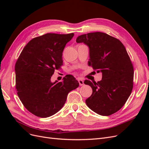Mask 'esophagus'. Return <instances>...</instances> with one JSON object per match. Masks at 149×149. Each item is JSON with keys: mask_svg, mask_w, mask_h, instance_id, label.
I'll return each instance as SVG.
<instances>
[{"mask_svg": "<svg viewBox=\"0 0 149 149\" xmlns=\"http://www.w3.org/2000/svg\"><path fill=\"white\" fill-rule=\"evenodd\" d=\"M78 83H79V84L80 86L84 85V81H83L81 78H78Z\"/></svg>", "mask_w": 149, "mask_h": 149, "instance_id": "1", "label": "esophagus"}]
</instances>
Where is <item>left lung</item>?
Instances as JSON below:
<instances>
[{
    "instance_id": "obj_1",
    "label": "left lung",
    "mask_w": 149,
    "mask_h": 149,
    "mask_svg": "<svg viewBox=\"0 0 149 149\" xmlns=\"http://www.w3.org/2000/svg\"><path fill=\"white\" fill-rule=\"evenodd\" d=\"M76 42L89 47L88 65L102 76L97 83L84 81L93 89L86 103L100 115L115 113L125 104L133 88L134 68L125 47L118 39L99 31L80 35Z\"/></svg>"
}]
</instances>
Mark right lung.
I'll list each match as a JSON object with an SVG mask.
<instances>
[{
  "label": "right lung",
  "mask_w": 149,
  "mask_h": 149,
  "mask_svg": "<svg viewBox=\"0 0 149 149\" xmlns=\"http://www.w3.org/2000/svg\"><path fill=\"white\" fill-rule=\"evenodd\" d=\"M74 33H47L26 44L15 66V87L25 107L31 113L45 118L59 111L68 94L79 86L72 75L62 82L52 83L55 70L63 65L62 53Z\"/></svg>",
  "instance_id": "right-lung-1"
}]
</instances>
